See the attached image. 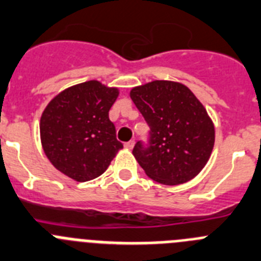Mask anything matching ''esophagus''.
I'll list each match as a JSON object with an SVG mask.
<instances>
[{"label":"esophagus","mask_w":261,"mask_h":261,"mask_svg":"<svg viewBox=\"0 0 261 261\" xmlns=\"http://www.w3.org/2000/svg\"><path fill=\"white\" fill-rule=\"evenodd\" d=\"M134 144H135V142H134V140H130V142L125 143V147L127 148V149H133Z\"/></svg>","instance_id":"34e87169"}]
</instances>
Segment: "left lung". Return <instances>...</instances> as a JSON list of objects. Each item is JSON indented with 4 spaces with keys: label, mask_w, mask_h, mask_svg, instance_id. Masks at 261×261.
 <instances>
[{
    "label": "left lung",
    "mask_w": 261,
    "mask_h": 261,
    "mask_svg": "<svg viewBox=\"0 0 261 261\" xmlns=\"http://www.w3.org/2000/svg\"><path fill=\"white\" fill-rule=\"evenodd\" d=\"M130 96L149 126L148 142L133 149L145 174L169 186L198 175L212 153L215 126L194 93L180 83L154 81Z\"/></svg>",
    "instance_id": "1"
}]
</instances>
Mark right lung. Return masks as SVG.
<instances>
[{
	"label": "right lung",
	"mask_w": 261,
	"mask_h": 261,
	"mask_svg": "<svg viewBox=\"0 0 261 261\" xmlns=\"http://www.w3.org/2000/svg\"><path fill=\"white\" fill-rule=\"evenodd\" d=\"M117 97V88L90 81L49 102L40 119V136L46 157L61 173L78 182L95 179L123 148L109 119Z\"/></svg>",
	"instance_id": "1"
}]
</instances>
